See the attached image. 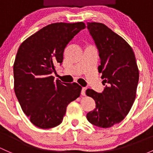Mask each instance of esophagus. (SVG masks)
<instances>
[{
	"label": "esophagus",
	"instance_id": "esophagus-1",
	"mask_svg": "<svg viewBox=\"0 0 153 153\" xmlns=\"http://www.w3.org/2000/svg\"><path fill=\"white\" fill-rule=\"evenodd\" d=\"M85 91H86V88H82L81 91V94L82 95V96H85Z\"/></svg>",
	"mask_w": 153,
	"mask_h": 153
}]
</instances>
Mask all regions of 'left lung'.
Returning a JSON list of instances; mask_svg holds the SVG:
<instances>
[{
  "mask_svg": "<svg viewBox=\"0 0 153 153\" xmlns=\"http://www.w3.org/2000/svg\"><path fill=\"white\" fill-rule=\"evenodd\" d=\"M87 27L98 50V72L102 74L105 85L102 93L86 90L87 96L96 102L87 119L98 127L109 128L120 123L131 110L136 98L139 69L134 51L122 37L99 22H88Z\"/></svg>",
  "mask_w": 153,
  "mask_h": 153,
  "instance_id": "left-lung-1",
  "label": "left lung"
}]
</instances>
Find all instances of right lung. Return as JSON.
I'll return each mask as SVG.
<instances>
[{
	"label": "right lung",
	"instance_id": "add662e5",
	"mask_svg": "<svg viewBox=\"0 0 153 153\" xmlns=\"http://www.w3.org/2000/svg\"><path fill=\"white\" fill-rule=\"evenodd\" d=\"M85 27L82 22L48 25L18 49L14 63V92L23 112L40 128L60 125L68 103L80 96L82 87L78 84L55 81L51 74L63 62L67 44Z\"/></svg>",
	"mask_w": 153,
	"mask_h": 153
}]
</instances>
